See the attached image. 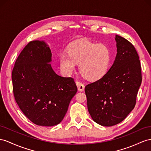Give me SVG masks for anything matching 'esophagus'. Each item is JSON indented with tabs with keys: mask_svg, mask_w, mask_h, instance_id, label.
<instances>
[{
	"mask_svg": "<svg viewBox=\"0 0 151 151\" xmlns=\"http://www.w3.org/2000/svg\"><path fill=\"white\" fill-rule=\"evenodd\" d=\"M76 84L77 87H78V89L79 91L82 92V91H84V89H85V86H84L83 83H81V82H76Z\"/></svg>",
	"mask_w": 151,
	"mask_h": 151,
	"instance_id": "34e87169",
	"label": "esophagus"
}]
</instances>
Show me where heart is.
<instances>
[{"mask_svg":"<svg viewBox=\"0 0 151 151\" xmlns=\"http://www.w3.org/2000/svg\"><path fill=\"white\" fill-rule=\"evenodd\" d=\"M110 59V50L105 45L83 41L71 45L68 53H62L60 63L66 75L71 74L75 69V63H80L81 74L87 80H96L105 74Z\"/></svg>","mask_w":151,"mask_h":151,"instance_id":"heart-1","label":"heart"}]
</instances>
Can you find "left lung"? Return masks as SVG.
<instances>
[{"mask_svg":"<svg viewBox=\"0 0 151 151\" xmlns=\"http://www.w3.org/2000/svg\"><path fill=\"white\" fill-rule=\"evenodd\" d=\"M115 41L114 64L101 78L85 87L88 112L103 126L117 124L133 110L142 83L140 62L134 46L118 35Z\"/></svg>","mask_w":151,"mask_h":151,"instance_id":"8db88e82","label":"left lung"}]
</instances>
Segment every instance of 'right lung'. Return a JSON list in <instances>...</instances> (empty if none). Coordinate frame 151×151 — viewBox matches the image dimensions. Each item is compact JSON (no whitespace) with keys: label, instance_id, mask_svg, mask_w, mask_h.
<instances>
[{"label":"right lung","instance_id":"obj_1","mask_svg":"<svg viewBox=\"0 0 151 151\" xmlns=\"http://www.w3.org/2000/svg\"><path fill=\"white\" fill-rule=\"evenodd\" d=\"M52 52L44 41L29 42L15 62L12 72L15 100L22 112L38 126L59 124L77 92L71 77L52 68Z\"/></svg>","mask_w":151,"mask_h":151}]
</instances>
